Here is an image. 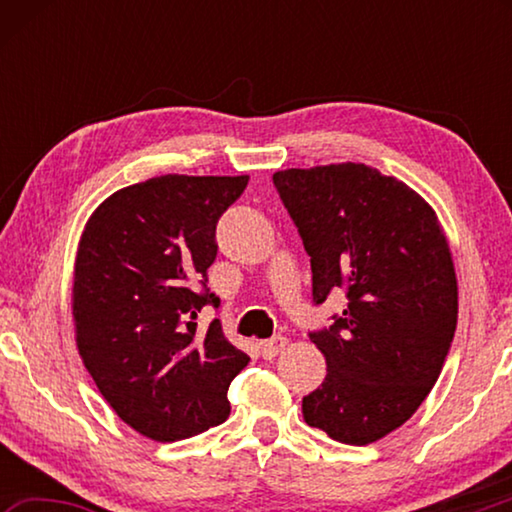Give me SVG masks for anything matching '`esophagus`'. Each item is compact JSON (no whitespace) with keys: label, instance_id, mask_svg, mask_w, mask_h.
Returning a JSON list of instances; mask_svg holds the SVG:
<instances>
[{"label":"esophagus","instance_id":"esophagus-1","mask_svg":"<svg viewBox=\"0 0 512 512\" xmlns=\"http://www.w3.org/2000/svg\"><path fill=\"white\" fill-rule=\"evenodd\" d=\"M287 339H284V336H273V339H268V341H262L259 343V350H262V357L264 359H275L277 354H280L284 348H287Z\"/></svg>","mask_w":512,"mask_h":512}]
</instances>
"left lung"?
I'll use <instances>...</instances> for the list:
<instances>
[{"label":"left lung","mask_w":512,"mask_h":512,"mask_svg":"<svg viewBox=\"0 0 512 512\" xmlns=\"http://www.w3.org/2000/svg\"><path fill=\"white\" fill-rule=\"evenodd\" d=\"M311 257L314 302L343 289L348 307L311 332L327 375L302 397L309 427L370 445L411 418L452 345L458 284L433 207L361 162L273 173Z\"/></svg>","instance_id":"left-lung-1"}]
</instances>
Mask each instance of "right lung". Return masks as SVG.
Segmentation results:
<instances>
[{
	"instance_id": "obj_1",
	"label": "right lung",
	"mask_w": 512,
	"mask_h": 512,
	"mask_svg": "<svg viewBox=\"0 0 512 512\" xmlns=\"http://www.w3.org/2000/svg\"><path fill=\"white\" fill-rule=\"evenodd\" d=\"M246 185L248 176L167 173L119 189L85 223L72 284L76 348L112 411L158 443L228 420L230 381L250 361L219 320L205 332L194 323L205 305L219 307L205 287L214 232Z\"/></svg>"
}]
</instances>
